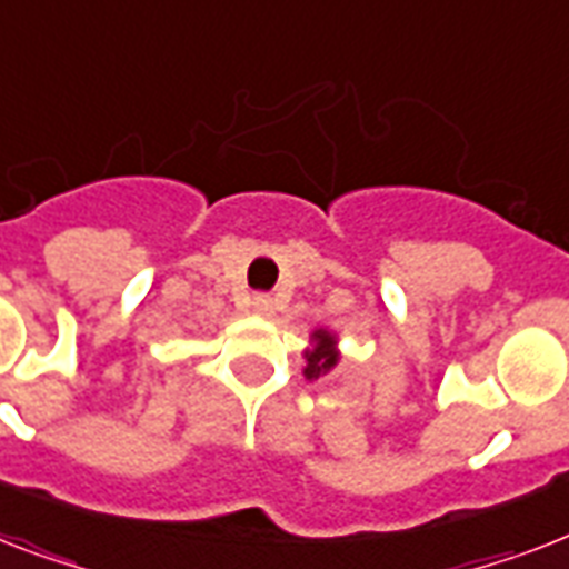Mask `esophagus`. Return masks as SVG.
<instances>
[{
  "mask_svg": "<svg viewBox=\"0 0 569 569\" xmlns=\"http://www.w3.org/2000/svg\"><path fill=\"white\" fill-rule=\"evenodd\" d=\"M251 309H253V316L271 318L277 312V303L269 298V295H257V298L251 300Z\"/></svg>",
  "mask_w": 569,
  "mask_h": 569,
  "instance_id": "1",
  "label": "esophagus"
}]
</instances>
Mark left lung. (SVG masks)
I'll return each instance as SVG.
<instances>
[{
    "instance_id": "obj_1",
    "label": "left lung",
    "mask_w": 569,
    "mask_h": 569,
    "mask_svg": "<svg viewBox=\"0 0 569 569\" xmlns=\"http://www.w3.org/2000/svg\"><path fill=\"white\" fill-rule=\"evenodd\" d=\"M309 345H312V348L303 350V359H307V365H303V377L312 382L318 380V377L330 373L332 368L339 365L341 350H339V336L327 330V327L312 332V336H309Z\"/></svg>"
}]
</instances>
